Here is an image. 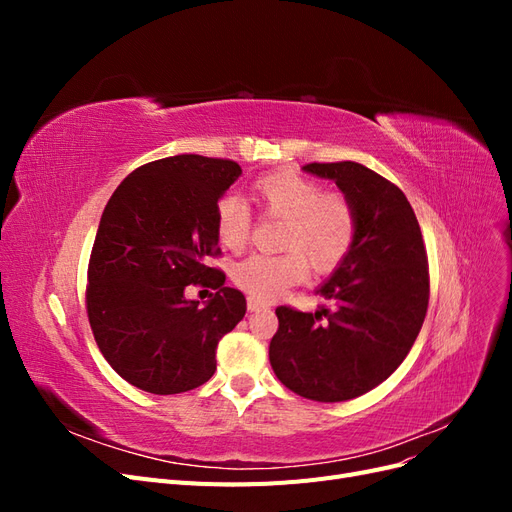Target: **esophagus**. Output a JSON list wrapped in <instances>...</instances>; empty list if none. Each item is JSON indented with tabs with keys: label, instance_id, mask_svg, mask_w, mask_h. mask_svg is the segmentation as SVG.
<instances>
[{
	"label": "esophagus",
	"instance_id": "1",
	"mask_svg": "<svg viewBox=\"0 0 512 512\" xmlns=\"http://www.w3.org/2000/svg\"><path fill=\"white\" fill-rule=\"evenodd\" d=\"M247 309H250V312H260V309H269V305L265 301L250 297V299H247Z\"/></svg>",
	"mask_w": 512,
	"mask_h": 512
}]
</instances>
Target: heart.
I'll return each instance as SVG.
<instances>
[{
  "label": "heart",
  "mask_w": 512,
  "mask_h": 512,
  "mask_svg": "<svg viewBox=\"0 0 512 512\" xmlns=\"http://www.w3.org/2000/svg\"><path fill=\"white\" fill-rule=\"evenodd\" d=\"M258 207L284 218L282 254H252L232 269V280L254 299L269 301L307 280L309 261L318 271L342 265L356 241V211L350 198L324 192L316 179L294 170H275L252 183ZM215 237L226 250L237 252L250 239L252 213L245 200L226 194L213 215Z\"/></svg>",
  "instance_id": "1"
}]
</instances>
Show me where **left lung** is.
<instances>
[{
	"label": "left lung",
	"instance_id": "1",
	"mask_svg": "<svg viewBox=\"0 0 512 512\" xmlns=\"http://www.w3.org/2000/svg\"><path fill=\"white\" fill-rule=\"evenodd\" d=\"M331 179L356 211V241L316 292V314L277 307L269 346L275 376L314 401H346L374 389L404 363L429 303L427 252L406 194L356 162L305 164Z\"/></svg>",
	"mask_w": 512,
	"mask_h": 512
}]
</instances>
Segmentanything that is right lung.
<instances>
[{
    "mask_svg": "<svg viewBox=\"0 0 512 512\" xmlns=\"http://www.w3.org/2000/svg\"><path fill=\"white\" fill-rule=\"evenodd\" d=\"M241 175L232 160L173 156L136 168L108 200L87 271V316L104 359L132 386L175 395L205 384L245 297L205 265L218 256L213 215ZM219 292L205 305L184 286Z\"/></svg>",
    "mask_w": 512,
    "mask_h": 512,
    "instance_id": "1",
    "label": "right lung"
}]
</instances>
